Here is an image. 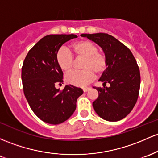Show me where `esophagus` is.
I'll list each match as a JSON object with an SVG mask.
<instances>
[{
    "label": "esophagus",
    "instance_id": "esophagus-1",
    "mask_svg": "<svg viewBox=\"0 0 158 158\" xmlns=\"http://www.w3.org/2000/svg\"><path fill=\"white\" fill-rule=\"evenodd\" d=\"M89 89H90V87H85V88L83 89V90H84V93H86V92L89 91Z\"/></svg>",
    "mask_w": 158,
    "mask_h": 158
}]
</instances>
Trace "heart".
Returning <instances> with one entry per match:
<instances>
[{
	"label": "heart",
	"mask_w": 158,
	"mask_h": 158,
	"mask_svg": "<svg viewBox=\"0 0 158 158\" xmlns=\"http://www.w3.org/2000/svg\"><path fill=\"white\" fill-rule=\"evenodd\" d=\"M71 49L77 58H84L81 72H73L67 74V84L75 86H84L93 81L95 73L101 75L107 66V58L104 52L98 50L96 44L89 40H80L70 45ZM56 59L61 69L65 73L72 69L73 56L65 48H60L56 54Z\"/></svg>",
	"instance_id": "obj_1"
}]
</instances>
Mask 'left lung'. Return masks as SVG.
<instances>
[{"instance_id":"obj_1","label":"left lung","mask_w":158,"mask_h":158,"mask_svg":"<svg viewBox=\"0 0 158 158\" xmlns=\"http://www.w3.org/2000/svg\"><path fill=\"white\" fill-rule=\"evenodd\" d=\"M81 36L101 46L107 58V69L98 80L104 87H95L98 96L93 102L94 110L103 119L119 121L131 113L139 95L140 73L135 58L128 48L107 33Z\"/></svg>"}]
</instances>
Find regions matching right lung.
I'll list each match as a JSON object with an SVG mask.
<instances>
[{"mask_svg": "<svg viewBox=\"0 0 158 158\" xmlns=\"http://www.w3.org/2000/svg\"><path fill=\"white\" fill-rule=\"evenodd\" d=\"M74 34L48 35L33 46L27 54L22 69L24 95L30 107L41 120L58 125L66 121L76 109V102L83 90L67 85L63 90V73L56 59L60 48Z\"/></svg>", "mask_w": 158, "mask_h": 158, "instance_id": "add662e5", "label": "right lung"}]
</instances>
